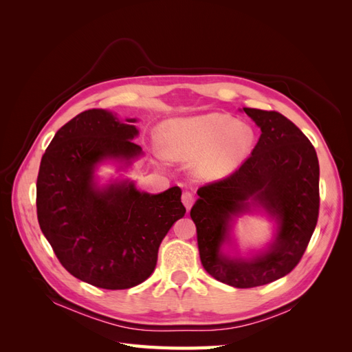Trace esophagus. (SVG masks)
<instances>
[{
  "label": "esophagus",
  "instance_id": "34e87169",
  "mask_svg": "<svg viewBox=\"0 0 352 352\" xmlns=\"http://www.w3.org/2000/svg\"><path fill=\"white\" fill-rule=\"evenodd\" d=\"M194 201H195L194 195L188 192V190L182 194V202H184V206L186 207V210H190V207H192V204H194Z\"/></svg>",
  "mask_w": 352,
  "mask_h": 352
}]
</instances>
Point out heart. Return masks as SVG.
<instances>
[{"label":"heart","instance_id":"1","mask_svg":"<svg viewBox=\"0 0 352 352\" xmlns=\"http://www.w3.org/2000/svg\"><path fill=\"white\" fill-rule=\"evenodd\" d=\"M167 157L179 162L194 160V172L202 180L230 175L250 155L252 127L223 113H208L168 120L162 127Z\"/></svg>","mask_w":352,"mask_h":352}]
</instances>
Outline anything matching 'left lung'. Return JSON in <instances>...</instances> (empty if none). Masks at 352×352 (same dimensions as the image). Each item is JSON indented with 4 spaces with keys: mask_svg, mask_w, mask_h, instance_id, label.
<instances>
[{
    "mask_svg": "<svg viewBox=\"0 0 352 352\" xmlns=\"http://www.w3.org/2000/svg\"><path fill=\"white\" fill-rule=\"evenodd\" d=\"M261 129L251 155L228 177L201 186L190 208L199 258L212 278L235 287L267 285L300 263L318 219V158L298 127L278 111L243 109ZM263 208L278 221L276 239L252 259L221 252L233 215Z\"/></svg>",
    "mask_w": 352,
    "mask_h": 352,
    "instance_id": "left-lung-1",
    "label": "left lung"
}]
</instances>
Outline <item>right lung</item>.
I'll use <instances>...</instances> for the list:
<instances>
[{
	"instance_id": "obj_1",
	"label": "right lung",
	"mask_w": 352,
	"mask_h": 352,
	"mask_svg": "<svg viewBox=\"0 0 352 352\" xmlns=\"http://www.w3.org/2000/svg\"><path fill=\"white\" fill-rule=\"evenodd\" d=\"M135 119L122 123L92 109L60 127L42 155L36 212L42 233L74 278L102 289H127L151 276L160 243L186 212L173 186L140 192L124 180L98 188L94 170L105 158L131 160L142 148L132 142Z\"/></svg>"
}]
</instances>
